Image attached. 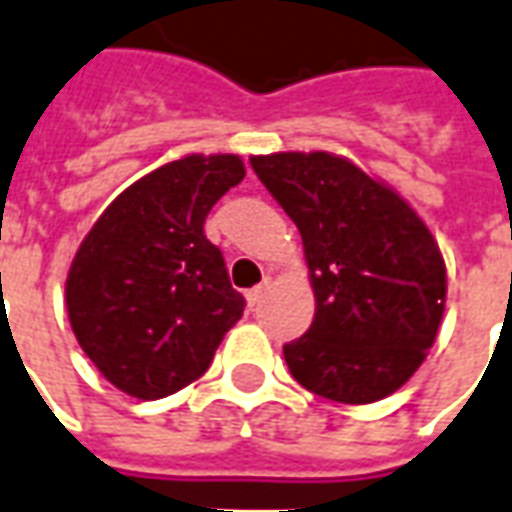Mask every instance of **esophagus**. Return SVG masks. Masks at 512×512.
I'll list each match as a JSON object with an SVG mask.
<instances>
[{
	"instance_id": "obj_1",
	"label": "esophagus",
	"mask_w": 512,
	"mask_h": 512,
	"mask_svg": "<svg viewBox=\"0 0 512 512\" xmlns=\"http://www.w3.org/2000/svg\"><path fill=\"white\" fill-rule=\"evenodd\" d=\"M266 291H268V280H263V282H260V285H257V288H252V291L246 293V302H249V307H252V310H255V307L260 305V302H263V296H266Z\"/></svg>"
}]
</instances>
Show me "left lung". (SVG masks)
<instances>
[{"instance_id":"obj_1","label":"left lung","mask_w":512,"mask_h":512,"mask_svg":"<svg viewBox=\"0 0 512 512\" xmlns=\"http://www.w3.org/2000/svg\"><path fill=\"white\" fill-rule=\"evenodd\" d=\"M252 169L305 246L316 316L285 343L307 391L368 405L399 391L435 343L446 266L427 224L385 182L330 152L255 155Z\"/></svg>"}]
</instances>
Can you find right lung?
Listing matches in <instances>:
<instances>
[{
    "label": "right lung",
    "mask_w": 512,
    "mask_h": 512,
    "mask_svg": "<svg viewBox=\"0 0 512 512\" xmlns=\"http://www.w3.org/2000/svg\"><path fill=\"white\" fill-rule=\"evenodd\" d=\"M238 155H185L121 191L96 219L66 277L82 352L135 399H163L199 380L224 332L244 316L210 207L244 180Z\"/></svg>",
    "instance_id": "obj_1"
}]
</instances>
